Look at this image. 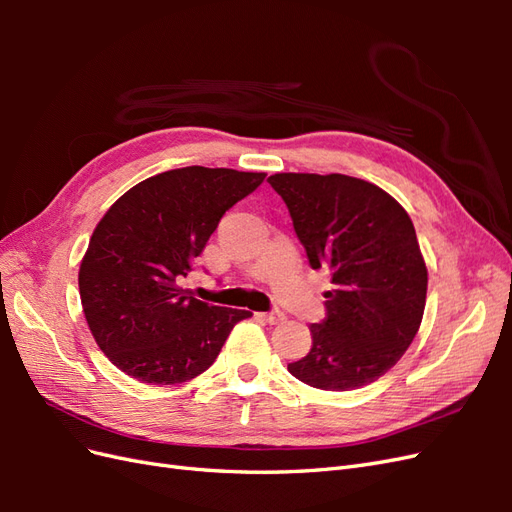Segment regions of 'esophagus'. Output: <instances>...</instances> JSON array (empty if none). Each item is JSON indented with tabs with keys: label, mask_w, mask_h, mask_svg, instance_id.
<instances>
[{
	"label": "esophagus",
	"mask_w": 512,
	"mask_h": 512,
	"mask_svg": "<svg viewBox=\"0 0 512 512\" xmlns=\"http://www.w3.org/2000/svg\"><path fill=\"white\" fill-rule=\"evenodd\" d=\"M260 318L269 324H282L286 320V316L282 312H267V314H260Z\"/></svg>",
	"instance_id": "obj_1"
}]
</instances>
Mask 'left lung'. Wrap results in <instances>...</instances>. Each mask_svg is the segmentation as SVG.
<instances>
[{
  "label": "left lung",
  "instance_id": "1",
  "mask_svg": "<svg viewBox=\"0 0 512 512\" xmlns=\"http://www.w3.org/2000/svg\"><path fill=\"white\" fill-rule=\"evenodd\" d=\"M309 265L331 271L327 318L309 324L312 348L290 374L320 391H352L389 371L421 327L427 265L406 209L348 175L275 173Z\"/></svg>",
  "mask_w": 512,
  "mask_h": 512
}]
</instances>
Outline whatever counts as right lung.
<instances>
[{"mask_svg": "<svg viewBox=\"0 0 512 512\" xmlns=\"http://www.w3.org/2000/svg\"><path fill=\"white\" fill-rule=\"evenodd\" d=\"M265 173L185 166L136 183L89 239L79 269L85 320L123 374L145 384H181L213 365L247 309L190 297L192 271L222 215Z\"/></svg>", "mask_w": 512, "mask_h": 512, "instance_id": "1", "label": "right lung"}]
</instances>
